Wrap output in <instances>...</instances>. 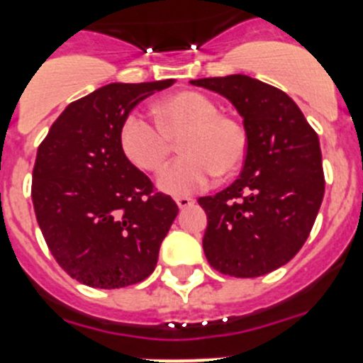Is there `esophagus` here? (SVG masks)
Returning <instances> with one entry per match:
<instances>
[{
    "label": "esophagus",
    "instance_id": "1",
    "mask_svg": "<svg viewBox=\"0 0 363 363\" xmlns=\"http://www.w3.org/2000/svg\"><path fill=\"white\" fill-rule=\"evenodd\" d=\"M175 202H177L179 208H186L195 203V199H191V196H179V199H175Z\"/></svg>",
    "mask_w": 363,
    "mask_h": 363
}]
</instances>
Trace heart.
<instances>
[{
  "mask_svg": "<svg viewBox=\"0 0 363 363\" xmlns=\"http://www.w3.org/2000/svg\"><path fill=\"white\" fill-rule=\"evenodd\" d=\"M157 124L138 112L124 119L119 131L121 149L140 170L156 174L167 164L179 136L182 158L158 177V189L172 196H186L211 184L218 175L239 168L246 156L244 128L235 119L221 116L218 105L202 93L181 91L158 101Z\"/></svg>",
  "mask_w": 363,
  "mask_h": 363,
  "instance_id": "heart-1",
  "label": "heart"
}]
</instances>
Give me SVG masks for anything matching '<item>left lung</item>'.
Here are the masks:
<instances>
[{"mask_svg": "<svg viewBox=\"0 0 363 363\" xmlns=\"http://www.w3.org/2000/svg\"><path fill=\"white\" fill-rule=\"evenodd\" d=\"M235 107L246 131V161L237 181L199 203L207 214L203 251L211 267L233 277L279 269L309 237L325 177L318 135L298 105L247 75L191 80Z\"/></svg>", "mask_w": 363, "mask_h": 363, "instance_id": "obj_1", "label": "left lung"}]
</instances>
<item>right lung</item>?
<instances>
[{
    "label": "right lung",
    "instance_id": "right-lung-1",
    "mask_svg": "<svg viewBox=\"0 0 363 363\" xmlns=\"http://www.w3.org/2000/svg\"><path fill=\"white\" fill-rule=\"evenodd\" d=\"M175 80L112 82L69 104L36 152L31 199L56 262L79 283L124 288L151 276L179 208L121 149L135 105Z\"/></svg>",
    "mask_w": 363,
    "mask_h": 363
}]
</instances>
